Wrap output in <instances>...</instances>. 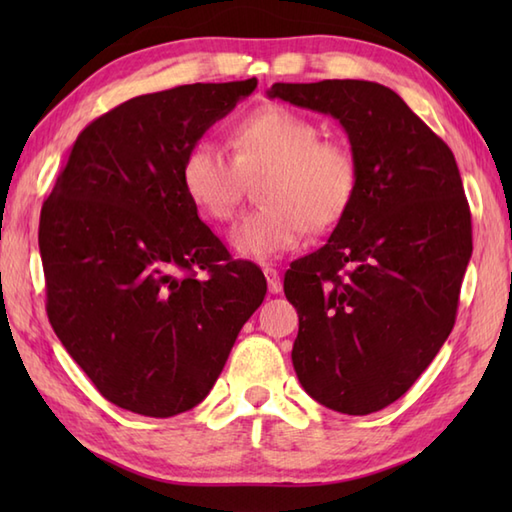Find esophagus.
<instances>
[{"mask_svg":"<svg viewBox=\"0 0 512 512\" xmlns=\"http://www.w3.org/2000/svg\"><path fill=\"white\" fill-rule=\"evenodd\" d=\"M264 275H266V281H268V290L273 292V295H277V292H281V288H284V284H281L279 270L273 268V266H264Z\"/></svg>","mask_w":512,"mask_h":512,"instance_id":"34e87169","label":"esophagus"}]
</instances>
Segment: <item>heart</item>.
Segmentation results:
<instances>
[{
	"label": "heart",
	"instance_id": "heart-1",
	"mask_svg": "<svg viewBox=\"0 0 512 512\" xmlns=\"http://www.w3.org/2000/svg\"><path fill=\"white\" fill-rule=\"evenodd\" d=\"M233 158L209 138L189 147L180 178L187 198L204 217L228 222L239 209L244 176L257 182L262 206L231 231L239 255L266 262L297 248L312 231H325L345 215L356 193L350 151L321 140L319 125L290 107L266 105L250 112L231 132Z\"/></svg>",
	"mask_w": 512,
	"mask_h": 512
}]
</instances>
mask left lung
<instances>
[{
  "instance_id": "8db88e82",
  "label": "left lung",
  "mask_w": 512,
  "mask_h": 512,
  "mask_svg": "<svg viewBox=\"0 0 512 512\" xmlns=\"http://www.w3.org/2000/svg\"><path fill=\"white\" fill-rule=\"evenodd\" d=\"M268 99L341 123L356 193L328 244L290 264L292 365L323 407L365 416L398 400L449 339L473 253L453 151L372 81L275 83Z\"/></svg>"
}]
</instances>
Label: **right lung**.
<instances>
[{
    "instance_id": "obj_1",
    "label": "right lung",
    "mask_w": 512,
    "mask_h": 512,
    "mask_svg": "<svg viewBox=\"0 0 512 512\" xmlns=\"http://www.w3.org/2000/svg\"><path fill=\"white\" fill-rule=\"evenodd\" d=\"M255 88L193 83L125 101L74 140L43 202L48 319L116 407L169 418L200 405L266 297L262 270L231 259L180 178L189 147Z\"/></svg>"
}]
</instances>
